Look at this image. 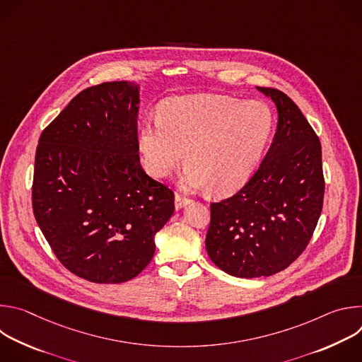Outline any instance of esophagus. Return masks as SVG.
<instances>
[{
	"label": "esophagus",
	"mask_w": 362,
	"mask_h": 362,
	"mask_svg": "<svg viewBox=\"0 0 362 362\" xmlns=\"http://www.w3.org/2000/svg\"><path fill=\"white\" fill-rule=\"evenodd\" d=\"M190 203L189 199L180 196V194H175V208L179 211L182 208H185V206H187Z\"/></svg>",
	"instance_id": "esophagus-1"
}]
</instances>
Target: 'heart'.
I'll list each match as a JSON object with an SVG mask.
<instances>
[{
    "label": "heart",
    "mask_w": 362,
    "mask_h": 362,
    "mask_svg": "<svg viewBox=\"0 0 362 362\" xmlns=\"http://www.w3.org/2000/svg\"><path fill=\"white\" fill-rule=\"evenodd\" d=\"M274 130V113L262 101L222 94H187L168 98L159 122H146L137 134L143 166L158 179L180 166L187 150L186 189L209 186L230 194L255 172Z\"/></svg>",
    "instance_id": "1"
}]
</instances>
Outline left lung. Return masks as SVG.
<instances>
[{"label":"left lung","mask_w":362,"mask_h":362,"mask_svg":"<svg viewBox=\"0 0 362 362\" xmlns=\"http://www.w3.org/2000/svg\"><path fill=\"white\" fill-rule=\"evenodd\" d=\"M276 107L272 144L259 169L232 197L211 204L206 250L236 278L288 268L311 239L322 211L321 143L299 107L276 88L256 87Z\"/></svg>","instance_id":"8db88e82"}]
</instances>
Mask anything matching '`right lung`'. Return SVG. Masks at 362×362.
Here are the masks:
<instances>
[{"label": "right lung", "mask_w": 362, "mask_h": 362, "mask_svg": "<svg viewBox=\"0 0 362 362\" xmlns=\"http://www.w3.org/2000/svg\"><path fill=\"white\" fill-rule=\"evenodd\" d=\"M140 86L112 81L78 93L40 136L33 211L59 261L95 284L137 276L170 219L173 193L140 165Z\"/></svg>", "instance_id": "right-lung-1"}]
</instances>
